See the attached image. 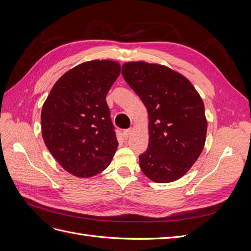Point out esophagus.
<instances>
[{
    "instance_id": "esophagus-1",
    "label": "esophagus",
    "mask_w": 251,
    "mask_h": 251,
    "mask_svg": "<svg viewBox=\"0 0 251 251\" xmlns=\"http://www.w3.org/2000/svg\"><path fill=\"white\" fill-rule=\"evenodd\" d=\"M131 133H132V130H131V128H127V130L124 131V138L126 140L128 137H130Z\"/></svg>"
}]
</instances>
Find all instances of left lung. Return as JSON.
<instances>
[{
	"mask_svg": "<svg viewBox=\"0 0 251 251\" xmlns=\"http://www.w3.org/2000/svg\"><path fill=\"white\" fill-rule=\"evenodd\" d=\"M123 76L149 113V147L139 156L141 171L159 183L178 180L204 148L203 100L191 81L165 66L126 63Z\"/></svg>",
	"mask_w": 251,
	"mask_h": 251,
	"instance_id": "1",
	"label": "left lung"
}]
</instances>
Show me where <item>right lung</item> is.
<instances>
[{
  "mask_svg": "<svg viewBox=\"0 0 251 251\" xmlns=\"http://www.w3.org/2000/svg\"><path fill=\"white\" fill-rule=\"evenodd\" d=\"M119 74L120 66L113 60L82 63L55 82L43 105L45 144L74 176H95L115 154L118 141L105 96Z\"/></svg>",
  "mask_w": 251,
  "mask_h": 251,
  "instance_id": "obj_1",
  "label": "right lung"
}]
</instances>
